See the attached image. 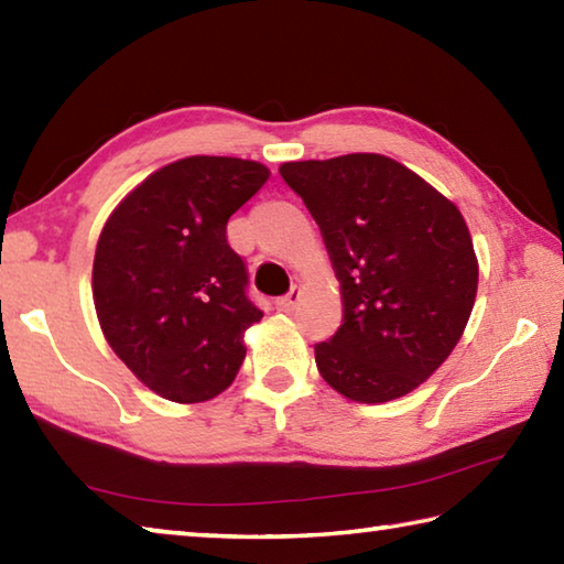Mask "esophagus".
Segmentation results:
<instances>
[{
	"label": "esophagus",
	"mask_w": 564,
	"mask_h": 564,
	"mask_svg": "<svg viewBox=\"0 0 564 564\" xmlns=\"http://www.w3.org/2000/svg\"><path fill=\"white\" fill-rule=\"evenodd\" d=\"M301 295H303V291L299 289V285H293V289L285 293V295H281L279 301H275V308L279 311H283V313H291L295 305H299V301H301Z\"/></svg>",
	"instance_id": "1"
}]
</instances>
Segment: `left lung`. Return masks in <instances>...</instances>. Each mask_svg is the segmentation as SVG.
Instances as JSON below:
<instances>
[{
  "label": "left lung",
  "instance_id": "obj_1",
  "mask_svg": "<svg viewBox=\"0 0 564 564\" xmlns=\"http://www.w3.org/2000/svg\"><path fill=\"white\" fill-rule=\"evenodd\" d=\"M326 241L343 323L316 343L323 380L358 403L410 393L451 356L470 318L477 259L455 204L380 154L279 169Z\"/></svg>",
  "mask_w": 564,
  "mask_h": 564
}]
</instances>
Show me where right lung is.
Instances as JSON below:
<instances>
[{
	"instance_id": "1",
	"label": "right lung",
	"mask_w": 564,
	"mask_h": 564,
	"mask_svg": "<svg viewBox=\"0 0 564 564\" xmlns=\"http://www.w3.org/2000/svg\"><path fill=\"white\" fill-rule=\"evenodd\" d=\"M269 169L188 156L139 184L109 216L94 256V305L113 352L174 403L221 393L246 358L243 330L263 318L226 224Z\"/></svg>"
}]
</instances>
